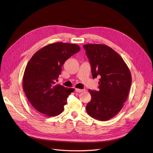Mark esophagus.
Returning <instances> with one entry per match:
<instances>
[{"label": "esophagus", "mask_w": 153, "mask_h": 153, "mask_svg": "<svg viewBox=\"0 0 153 153\" xmlns=\"http://www.w3.org/2000/svg\"><path fill=\"white\" fill-rule=\"evenodd\" d=\"M75 91L77 92H84L85 91V89H76Z\"/></svg>", "instance_id": "34e87169"}]
</instances>
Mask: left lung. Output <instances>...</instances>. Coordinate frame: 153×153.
I'll list each match as a JSON object with an SVG mask.
<instances>
[{
  "mask_svg": "<svg viewBox=\"0 0 153 153\" xmlns=\"http://www.w3.org/2000/svg\"><path fill=\"white\" fill-rule=\"evenodd\" d=\"M92 78L100 76L99 91L89 90L91 100L86 106L91 117L108 121L121 110L131 84L130 71L123 58L105 45H84Z\"/></svg>",
  "mask_w": 153,
  "mask_h": 153,
  "instance_id": "obj_1",
  "label": "left lung"
}]
</instances>
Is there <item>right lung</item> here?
<instances>
[{
	"label": "right lung",
	"mask_w": 153,
	"mask_h": 153,
	"mask_svg": "<svg viewBox=\"0 0 153 153\" xmlns=\"http://www.w3.org/2000/svg\"><path fill=\"white\" fill-rule=\"evenodd\" d=\"M75 44L55 43L38 50L30 59L23 77V89L31 105L47 116L62 113L73 89L57 84L63 64L79 52Z\"/></svg>",
	"instance_id": "add662e5"
}]
</instances>
